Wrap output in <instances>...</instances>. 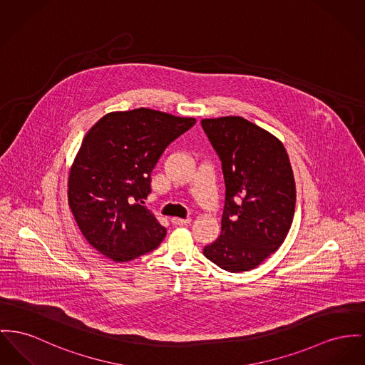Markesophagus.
I'll use <instances>...</instances> for the list:
<instances>
[{
    "label": "esophagus",
    "mask_w": 365,
    "mask_h": 365,
    "mask_svg": "<svg viewBox=\"0 0 365 365\" xmlns=\"http://www.w3.org/2000/svg\"><path fill=\"white\" fill-rule=\"evenodd\" d=\"M171 222L175 224V225H187L191 222V217H187V219H178V217H173Z\"/></svg>",
    "instance_id": "1"
}]
</instances>
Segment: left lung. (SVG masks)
<instances>
[{
    "mask_svg": "<svg viewBox=\"0 0 365 365\" xmlns=\"http://www.w3.org/2000/svg\"><path fill=\"white\" fill-rule=\"evenodd\" d=\"M225 182L221 235L203 255L230 272L256 268L285 241L296 187L282 143L241 116L203 119Z\"/></svg>",
    "mask_w": 365,
    "mask_h": 365,
    "instance_id": "8db88e82",
    "label": "left lung"
}]
</instances>
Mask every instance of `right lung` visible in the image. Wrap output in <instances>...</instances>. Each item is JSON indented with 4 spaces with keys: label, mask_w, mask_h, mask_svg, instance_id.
<instances>
[{
    "label": "right lung",
    "mask_w": 365,
    "mask_h": 365,
    "mask_svg": "<svg viewBox=\"0 0 365 365\" xmlns=\"http://www.w3.org/2000/svg\"><path fill=\"white\" fill-rule=\"evenodd\" d=\"M194 118L140 108L112 112L86 134L69 174L68 200L88 243L113 262L155 250L166 228L144 206L150 173Z\"/></svg>",
    "instance_id": "1"
}]
</instances>
